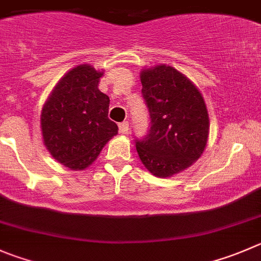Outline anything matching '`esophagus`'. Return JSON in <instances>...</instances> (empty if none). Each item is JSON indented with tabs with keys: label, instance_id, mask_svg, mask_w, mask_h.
<instances>
[{
	"label": "esophagus",
	"instance_id": "esophagus-1",
	"mask_svg": "<svg viewBox=\"0 0 261 261\" xmlns=\"http://www.w3.org/2000/svg\"><path fill=\"white\" fill-rule=\"evenodd\" d=\"M118 130L121 134H127L128 133V122L127 121H123L118 125Z\"/></svg>",
	"mask_w": 261,
	"mask_h": 261
}]
</instances>
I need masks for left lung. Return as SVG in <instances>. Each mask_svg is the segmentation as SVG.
<instances>
[{
  "instance_id": "1",
  "label": "left lung",
  "mask_w": 261,
  "mask_h": 261,
  "mask_svg": "<svg viewBox=\"0 0 261 261\" xmlns=\"http://www.w3.org/2000/svg\"><path fill=\"white\" fill-rule=\"evenodd\" d=\"M150 128L136 139L143 165L158 177L188 169L206 148L208 113L201 92L186 75L170 65H155L140 73Z\"/></svg>"
}]
</instances>
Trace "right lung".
<instances>
[{"label": "right lung", "instance_id": "add662e5", "mask_svg": "<svg viewBox=\"0 0 261 261\" xmlns=\"http://www.w3.org/2000/svg\"><path fill=\"white\" fill-rule=\"evenodd\" d=\"M103 72L89 64L70 69L41 112L43 143L70 170H85L118 133L108 118L109 97L97 89Z\"/></svg>", "mask_w": 261, "mask_h": 261}]
</instances>
